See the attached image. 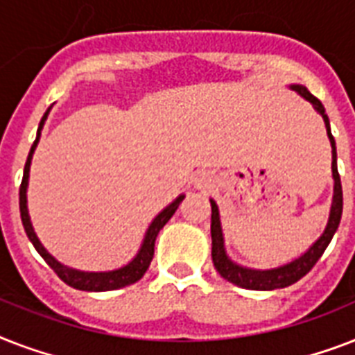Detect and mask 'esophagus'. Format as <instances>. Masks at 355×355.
Returning a JSON list of instances; mask_svg holds the SVG:
<instances>
[{"label": "esophagus", "instance_id": "34e87169", "mask_svg": "<svg viewBox=\"0 0 355 355\" xmlns=\"http://www.w3.org/2000/svg\"><path fill=\"white\" fill-rule=\"evenodd\" d=\"M193 184H195V188L202 189V191H205V189L211 188V184H214V177H211L210 173L200 171V173H197V175H195Z\"/></svg>", "mask_w": 355, "mask_h": 355}]
</instances>
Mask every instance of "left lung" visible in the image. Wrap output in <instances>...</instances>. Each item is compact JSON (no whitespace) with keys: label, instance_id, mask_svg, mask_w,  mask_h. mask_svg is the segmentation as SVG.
<instances>
[{"label":"left lung","instance_id":"left-lung-1","mask_svg":"<svg viewBox=\"0 0 355 355\" xmlns=\"http://www.w3.org/2000/svg\"><path fill=\"white\" fill-rule=\"evenodd\" d=\"M295 90L308 99L317 112L324 118L326 123V132H328V138H330L331 144V156H334V162H331V171H334V180H336V191H334V205H331L330 211V221H328V227H326L324 234L319 237V241L315 243L313 247L309 248L308 252L300 256L298 259L291 261V263L284 265V267H278V269L270 270H252V269H243L239 265L232 263L230 259L227 258L225 254V248H223V232H221V223H219V210H217V205L214 200L211 202V259H214V265H216L217 272L225 278V280L232 282L236 286L243 287V289H252V291H272V289H282V287L293 286L295 282H298L302 276H306L309 270L313 269V265L319 261V258L324 254L326 247L330 245L331 237L336 234L339 223H341L343 216V188H341V177H339V171H337V153H336V141H334V136L330 132V121H328V116L324 112V107L322 103L317 99V97L304 86H293Z\"/></svg>","mask_w":355,"mask_h":355}]
</instances>
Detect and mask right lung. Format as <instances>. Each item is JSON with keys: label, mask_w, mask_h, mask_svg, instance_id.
<instances>
[{"label": "right lung", "mask_w": 355, "mask_h": 355, "mask_svg": "<svg viewBox=\"0 0 355 355\" xmlns=\"http://www.w3.org/2000/svg\"><path fill=\"white\" fill-rule=\"evenodd\" d=\"M47 114H49V108L44 114V118L40 121V127H38V134H36V139L33 147H31V153L27 156V162H25L24 167V178H21V184H19V216H21V223H24L25 234L31 239V243L35 245V248L38 250L42 258L46 259V263L51 267L57 276L64 284H68L69 287H73V289H80V291H114V289H119V287L130 286L134 282H138L141 276L145 275V270L149 269L150 259H153V254H155V241L156 236L160 232L164 225H166L169 219L173 217V214L177 211L178 205L182 202L184 195H180L173 205H169L164 211H160L158 216L155 217V221L150 223L149 230L145 234L144 245L139 248L138 256L130 261L128 265L121 267L118 270H110V272H83V270H75V269H68V267H64L57 261V259L53 258L47 254V250L40 245L38 241V237H36L35 230L31 227L29 221V214H27V197H25V191H27V180H29V167H31V158H33V153L36 149V144H38V138H40V130L42 125L46 121Z\"/></svg>", "instance_id": "add662e5"}]
</instances>
